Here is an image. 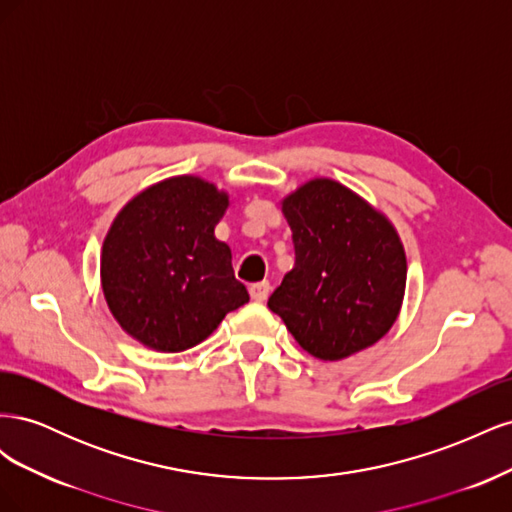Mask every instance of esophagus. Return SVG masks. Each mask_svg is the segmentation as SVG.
<instances>
[{"instance_id":"obj_1","label":"esophagus","mask_w":512,"mask_h":512,"mask_svg":"<svg viewBox=\"0 0 512 512\" xmlns=\"http://www.w3.org/2000/svg\"><path fill=\"white\" fill-rule=\"evenodd\" d=\"M269 290H271V284L267 280L265 282H256V284L250 286V297L260 303V301H265L269 297Z\"/></svg>"}]
</instances>
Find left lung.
<instances>
[{
  "label": "left lung",
  "mask_w": 512,
  "mask_h": 512,
  "mask_svg": "<svg viewBox=\"0 0 512 512\" xmlns=\"http://www.w3.org/2000/svg\"><path fill=\"white\" fill-rule=\"evenodd\" d=\"M294 267L269 309L320 361H342L391 331L406 292L404 243L384 213L318 177L282 200Z\"/></svg>",
  "instance_id": "8db88e82"
}]
</instances>
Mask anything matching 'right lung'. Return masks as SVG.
Returning <instances> with one entry per match:
<instances>
[{
    "instance_id": "right-lung-1",
    "label": "right lung",
    "mask_w": 512,
    "mask_h": 512,
    "mask_svg": "<svg viewBox=\"0 0 512 512\" xmlns=\"http://www.w3.org/2000/svg\"><path fill=\"white\" fill-rule=\"evenodd\" d=\"M228 194L196 175L149 185L123 207L102 243L100 282L108 309L136 342L183 352L250 301L215 239Z\"/></svg>"
}]
</instances>
